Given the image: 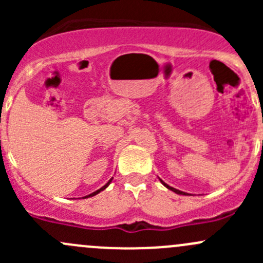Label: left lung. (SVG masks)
Returning <instances> with one entry per match:
<instances>
[{
  "instance_id": "obj_1",
  "label": "left lung",
  "mask_w": 263,
  "mask_h": 263,
  "mask_svg": "<svg viewBox=\"0 0 263 263\" xmlns=\"http://www.w3.org/2000/svg\"><path fill=\"white\" fill-rule=\"evenodd\" d=\"M160 182H161V183H163V184H164V185H165V187H166V188H168V190H171V191H173V192H176V193H178V195H187V193H184V192H182V191H179V190H176V188H173V187H171V185H168V184H166V183H165V182H163V181H161V179H160Z\"/></svg>"
}]
</instances>
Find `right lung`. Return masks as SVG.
Listing matches in <instances>:
<instances>
[{
	"mask_svg": "<svg viewBox=\"0 0 263 263\" xmlns=\"http://www.w3.org/2000/svg\"><path fill=\"white\" fill-rule=\"evenodd\" d=\"M110 182H112V179H110V181H109V182H108V183H107V184H105V185H103V187H102V188H100V190L95 191V192H92V193H91V195H89V196H85V197H84V198H86V197H91V196H95V195H98V193H99V192H100V191L105 190V188H107V187H108V184H109V183H110Z\"/></svg>",
	"mask_w": 263,
	"mask_h": 263,
	"instance_id": "add662e5",
	"label": "right lung"
}]
</instances>
